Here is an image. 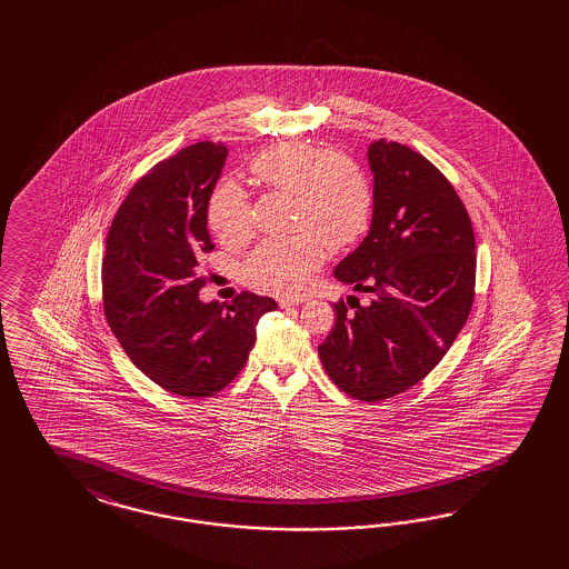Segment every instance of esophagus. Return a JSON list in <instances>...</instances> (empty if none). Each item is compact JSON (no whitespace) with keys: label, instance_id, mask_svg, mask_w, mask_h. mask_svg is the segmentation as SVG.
<instances>
[{"label":"esophagus","instance_id":"esophagus-1","mask_svg":"<svg viewBox=\"0 0 569 569\" xmlns=\"http://www.w3.org/2000/svg\"><path fill=\"white\" fill-rule=\"evenodd\" d=\"M302 302H305V298H281V300H279L281 307H298V305H302Z\"/></svg>","mask_w":569,"mask_h":569}]
</instances>
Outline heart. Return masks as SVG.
<instances>
[{
	"label": "heart",
	"mask_w": 569,
	"mask_h": 569,
	"mask_svg": "<svg viewBox=\"0 0 569 569\" xmlns=\"http://www.w3.org/2000/svg\"><path fill=\"white\" fill-rule=\"evenodd\" d=\"M252 171L269 190L293 198L290 240H267L243 262L248 286L277 296H296L331 250H345L371 223L373 191L361 169L345 156L302 141L281 143L252 162ZM210 229L231 246L250 240L252 210L236 179H224L208 200Z\"/></svg>",
	"instance_id": "b5f03b06"
}]
</instances>
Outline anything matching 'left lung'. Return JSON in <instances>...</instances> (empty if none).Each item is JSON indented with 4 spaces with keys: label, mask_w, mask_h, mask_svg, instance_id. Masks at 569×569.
I'll list each match as a JSON object with an SVG mask.
<instances>
[{
    "label": "left lung",
    "mask_w": 569,
    "mask_h": 569,
    "mask_svg": "<svg viewBox=\"0 0 569 569\" xmlns=\"http://www.w3.org/2000/svg\"><path fill=\"white\" fill-rule=\"evenodd\" d=\"M367 158L371 227L333 271L367 300L333 305L336 323L319 359L348 397L379 402L426 378L466 326L476 238L461 198L426 156L378 139Z\"/></svg>",
    "instance_id": "8db88e82"
}]
</instances>
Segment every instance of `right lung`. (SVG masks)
<instances>
[{
	"label": "right lung",
	"instance_id": "right-lung-1",
	"mask_svg": "<svg viewBox=\"0 0 569 569\" xmlns=\"http://www.w3.org/2000/svg\"><path fill=\"white\" fill-rule=\"evenodd\" d=\"M227 148L200 141L146 172L117 210L102 262L103 312L127 357L177 397H212L236 378L257 342V323L277 302L241 292L202 302L198 260L214 243L210 193Z\"/></svg>",
	"mask_w": 569,
	"mask_h": 569
}]
</instances>
